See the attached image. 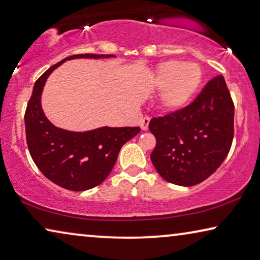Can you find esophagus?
<instances>
[{"mask_svg": "<svg viewBox=\"0 0 260 260\" xmlns=\"http://www.w3.org/2000/svg\"><path fill=\"white\" fill-rule=\"evenodd\" d=\"M149 121H150V119H149L148 117H145V118H143V119L141 120V122H140V127H141V129H142V131H147V129H148Z\"/></svg>", "mask_w": 260, "mask_h": 260, "instance_id": "1", "label": "esophagus"}]
</instances>
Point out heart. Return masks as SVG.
<instances>
[{"label":"heart","instance_id":"b5f03b06","mask_svg":"<svg viewBox=\"0 0 260 260\" xmlns=\"http://www.w3.org/2000/svg\"><path fill=\"white\" fill-rule=\"evenodd\" d=\"M203 79L200 65L181 60H168L158 65L153 77V85L157 90H165L161 94L165 110L176 112L191 102Z\"/></svg>","mask_w":260,"mask_h":260}]
</instances>
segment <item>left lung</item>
Listing matches in <instances>:
<instances>
[{
	"mask_svg": "<svg viewBox=\"0 0 260 260\" xmlns=\"http://www.w3.org/2000/svg\"><path fill=\"white\" fill-rule=\"evenodd\" d=\"M235 106L223 76L205 85L180 111L153 118L155 169L170 183L191 187L207 180L225 160L234 139Z\"/></svg>",
	"mask_w": 260,
	"mask_h": 260,
	"instance_id": "left-lung-1",
	"label": "left lung"
}]
</instances>
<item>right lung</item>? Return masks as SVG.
Wrapping results in <instances>:
<instances>
[{
  "instance_id": "right-lung-1",
  "label": "right lung",
  "mask_w": 260,
  "mask_h": 260,
  "mask_svg": "<svg viewBox=\"0 0 260 260\" xmlns=\"http://www.w3.org/2000/svg\"><path fill=\"white\" fill-rule=\"evenodd\" d=\"M113 55H73L53 65L37 79L26 106L24 122L31 157L53 183L73 191L94 188L105 181L117 162L121 147L140 127H99L72 132L56 127L45 117L41 98L46 79L64 61L77 58H111Z\"/></svg>"
}]
</instances>
